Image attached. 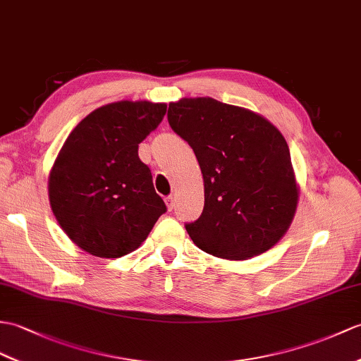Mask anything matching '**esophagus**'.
Listing matches in <instances>:
<instances>
[{"label": "esophagus", "instance_id": "1", "mask_svg": "<svg viewBox=\"0 0 361 361\" xmlns=\"http://www.w3.org/2000/svg\"><path fill=\"white\" fill-rule=\"evenodd\" d=\"M164 201H166V206H167V209H169V211H172L173 206H175V200H173V197H166V198H164Z\"/></svg>", "mask_w": 361, "mask_h": 361}]
</instances>
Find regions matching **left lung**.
I'll return each mask as SVG.
<instances>
[{
  "label": "left lung",
  "mask_w": 361,
  "mask_h": 361,
  "mask_svg": "<svg viewBox=\"0 0 361 361\" xmlns=\"http://www.w3.org/2000/svg\"><path fill=\"white\" fill-rule=\"evenodd\" d=\"M171 128L194 149L204 209L186 224L214 257L247 259L279 243L294 220L298 184L288 142L264 116L209 97L169 104Z\"/></svg>",
  "instance_id": "8db88e82"
}]
</instances>
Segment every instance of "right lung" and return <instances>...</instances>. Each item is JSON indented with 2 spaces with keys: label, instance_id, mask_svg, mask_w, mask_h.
Here are the masks:
<instances>
[{
  "label": "right lung",
  "instance_id": "add662e5",
  "mask_svg": "<svg viewBox=\"0 0 361 361\" xmlns=\"http://www.w3.org/2000/svg\"><path fill=\"white\" fill-rule=\"evenodd\" d=\"M166 103L116 102L81 120L49 173V201L75 245L99 258L140 247L166 212L138 145L158 128Z\"/></svg>",
  "mask_w": 361,
  "mask_h": 361
}]
</instances>
